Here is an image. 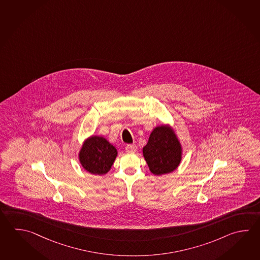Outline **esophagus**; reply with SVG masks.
Instances as JSON below:
<instances>
[{"label": "esophagus", "mask_w": 260, "mask_h": 260, "mask_svg": "<svg viewBox=\"0 0 260 260\" xmlns=\"http://www.w3.org/2000/svg\"><path fill=\"white\" fill-rule=\"evenodd\" d=\"M125 149H126V151H127V152H132V153H134V152H136L137 147H136V145H134V144H127Z\"/></svg>", "instance_id": "1"}]
</instances>
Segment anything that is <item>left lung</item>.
Masks as SVG:
<instances>
[{
  "label": "left lung",
  "mask_w": 260,
  "mask_h": 260,
  "mask_svg": "<svg viewBox=\"0 0 260 260\" xmlns=\"http://www.w3.org/2000/svg\"><path fill=\"white\" fill-rule=\"evenodd\" d=\"M143 156L154 175L170 173L178 168L181 147L175 134L165 126L154 128L143 147Z\"/></svg>",
  "instance_id": "obj_1"
}]
</instances>
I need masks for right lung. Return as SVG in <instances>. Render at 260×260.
Listing matches in <instances>:
<instances>
[{
    "instance_id": "obj_1",
    "label": "right lung",
    "mask_w": 260,
    "mask_h": 260,
    "mask_svg": "<svg viewBox=\"0 0 260 260\" xmlns=\"http://www.w3.org/2000/svg\"><path fill=\"white\" fill-rule=\"evenodd\" d=\"M117 155V149L106 139L91 136L83 143L80 152V161L88 172L104 175L111 169Z\"/></svg>"
}]
</instances>
